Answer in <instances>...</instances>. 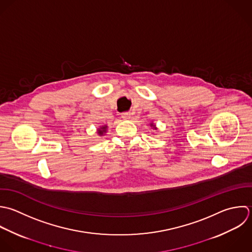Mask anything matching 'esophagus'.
<instances>
[{
	"instance_id": "34e87169",
	"label": "esophagus",
	"mask_w": 252,
	"mask_h": 252,
	"mask_svg": "<svg viewBox=\"0 0 252 252\" xmlns=\"http://www.w3.org/2000/svg\"><path fill=\"white\" fill-rule=\"evenodd\" d=\"M130 113H128V112H126V113H123L122 114V118L124 119V120H129L130 119Z\"/></svg>"
}]
</instances>
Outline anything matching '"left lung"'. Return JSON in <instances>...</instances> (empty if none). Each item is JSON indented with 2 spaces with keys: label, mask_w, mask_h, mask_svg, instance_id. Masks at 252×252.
<instances>
[{
  "label": "left lung",
  "mask_w": 252,
  "mask_h": 252,
  "mask_svg": "<svg viewBox=\"0 0 252 252\" xmlns=\"http://www.w3.org/2000/svg\"><path fill=\"white\" fill-rule=\"evenodd\" d=\"M150 126H153V127H154V128H155V129H156V127H155V126H154V125H153V124H151V125H150Z\"/></svg>",
  "instance_id": "left-lung-1"
}]
</instances>
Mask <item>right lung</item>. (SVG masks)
<instances>
[{
	"label": "right lung",
	"instance_id": "add662e5",
	"mask_svg": "<svg viewBox=\"0 0 252 252\" xmlns=\"http://www.w3.org/2000/svg\"><path fill=\"white\" fill-rule=\"evenodd\" d=\"M106 129H107V126H101L100 128H98V131H97V133H98L99 135H103V134L106 132Z\"/></svg>",
	"mask_w": 252,
	"mask_h": 252
}]
</instances>
